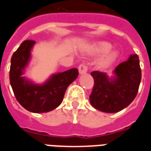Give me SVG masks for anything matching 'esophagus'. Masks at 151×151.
Listing matches in <instances>:
<instances>
[{
    "mask_svg": "<svg viewBox=\"0 0 151 151\" xmlns=\"http://www.w3.org/2000/svg\"><path fill=\"white\" fill-rule=\"evenodd\" d=\"M88 70V67L85 64H81L80 65L78 66V71L80 74H83V73H86Z\"/></svg>",
    "mask_w": 151,
    "mask_h": 151,
    "instance_id": "1",
    "label": "esophagus"
}]
</instances>
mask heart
Segmentation results:
<instances>
[{
    "label": "heart",
    "instance_id": "heart-1",
    "mask_svg": "<svg viewBox=\"0 0 151 151\" xmlns=\"http://www.w3.org/2000/svg\"><path fill=\"white\" fill-rule=\"evenodd\" d=\"M111 43H108V42H105V41L99 42V43L94 45L93 48H92L93 53H95V54H103V53L106 52L104 56L100 57L97 60V66L99 68H100V69L107 68L110 65H111L117 58L118 52L116 51V50L109 51L111 49Z\"/></svg>",
    "mask_w": 151,
    "mask_h": 151
}]
</instances>
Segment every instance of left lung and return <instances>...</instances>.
I'll return each mask as SVG.
<instances>
[{
    "instance_id": "8db88e82",
    "label": "left lung",
    "mask_w": 151,
    "mask_h": 151,
    "mask_svg": "<svg viewBox=\"0 0 151 151\" xmlns=\"http://www.w3.org/2000/svg\"><path fill=\"white\" fill-rule=\"evenodd\" d=\"M115 78H108L105 73L93 71L94 86L90 102L96 109L114 113L121 111L133 101L138 92L142 78L137 55H131L114 70Z\"/></svg>"
}]
</instances>
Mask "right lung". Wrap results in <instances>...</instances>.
Listing matches in <instances>:
<instances>
[{"mask_svg": "<svg viewBox=\"0 0 151 151\" xmlns=\"http://www.w3.org/2000/svg\"><path fill=\"white\" fill-rule=\"evenodd\" d=\"M34 40H25L21 43L11 58L9 81L16 99L29 111L43 113L52 111L63 101L67 87L78 76L76 68L59 73L43 85H35L22 74L31 57Z\"/></svg>", "mask_w": 151, "mask_h": 151, "instance_id": "right-lung-1", "label": "right lung"}]
</instances>
